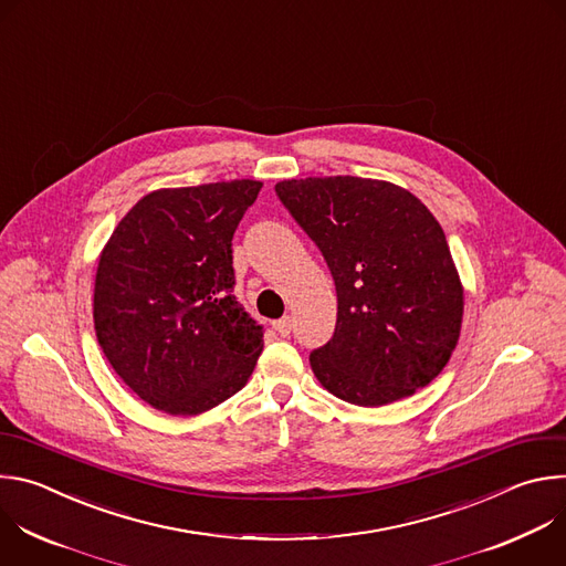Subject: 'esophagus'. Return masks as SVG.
<instances>
[{
	"label": "esophagus",
	"mask_w": 566,
	"mask_h": 566,
	"mask_svg": "<svg viewBox=\"0 0 566 566\" xmlns=\"http://www.w3.org/2000/svg\"><path fill=\"white\" fill-rule=\"evenodd\" d=\"M273 329H275L280 336H289L291 329H293V319H291L289 315H284V317H280V319L273 322Z\"/></svg>",
	"instance_id": "obj_1"
}]
</instances>
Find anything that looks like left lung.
<instances>
[{"label":"left lung","mask_w":566,"mask_h":566,"mask_svg":"<svg viewBox=\"0 0 566 566\" xmlns=\"http://www.w3.org/2000/svg\"><path fill=\"white\" fill-rule=\"evenodd\" d=\"M275 192L336 282L334 338L308 356L319 385L378 408L432 382L463 319V286L434 214L378 179H286Z\"/></svg>","instance_id":"left-lung-1"}]
</instances>
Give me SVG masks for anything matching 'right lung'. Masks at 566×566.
I'll return each instance as SVG.
<instances>
[{"label": "right lung", "instance_id": "right-lung-1", "mask_svg": "<svg viewBox=\"0 0 566 566\" xmlns=\"http://www.w3.org/2000/svg\"><path fill=\"white\" fill-rule=\"evenodd\" d=\"M260 190L253 179L154 190L101 253L98 345L154 410L208 412L255 369L264 334L232 295V234Z\"/></svg>", "mask_w": 566, "mask_h": 566}]
</instances>
